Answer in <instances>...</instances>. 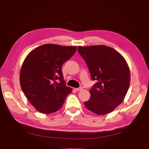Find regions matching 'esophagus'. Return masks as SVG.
I'll return each mask as SVG.
<instances>
[{
    "mask_svg": "<svg viewBox=\"0 0 149 149\" xmlns=\"http://www.w3.org/2000/svg\"><path fill=\"white\" fill-rule=\"evenodd\" d=\"M75 91H81V90L83 89V87H80V88H75Z\"/></svg>",
    "mask_w": 149,
    "mask_h": 149,
    "instance_id": "obj_1",
    "label": "esophagus"
}]
</instances>
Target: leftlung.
I'll use <instances>...</instances> for the list:
<instances>
[{
  "label": "left lung",
  "instance_id": "8db88e82",
  "mask_svg": "<svg viewBox=\"0 0 149 149\" xmlns=\"http://www.w3.org/2000/svg\"><path fill=\"white\" fill-rule=\"evenodd\" d=\"M89 68L93 80L90 100L84 102L89 111L97 115L112 112L124 100L130 86V74L124 58L106 45L78 47Z\"/></svg>",
  "mask_w": 149,
  "mask_h": 149
}]
</instances>
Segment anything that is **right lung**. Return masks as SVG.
Returning <instances> with one entry per match:
<instances>
[{
  "label": "right lung",
  "instance_id": "1",
  "mask_svg": "<svg viewBox=\"0 0 149 149\" xmlns=\"http://www.w3.org/2000/svg\"><path fill=\"white\" fill-rule=\"evenodd\" d=\"M76 46L45 44L30 52L21 67L22 90L33 106L50 114L63 106L72 88L66 86L61 71L64 63L76 53Z\"/></svg>",
  "mask_w": 149,
  "mask_h": 149
}]
</instances>
